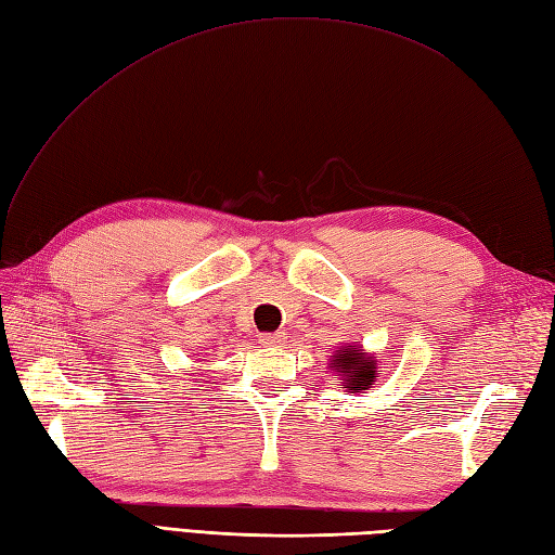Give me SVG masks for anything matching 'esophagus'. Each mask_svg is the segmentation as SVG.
<instances>
[{"instance_id": "esophagus-1", "label": "esophagus", "mask_w": 555, "mask_h": 555, "mask_svg": "<svg viewBox=\"0 0 555 555\" xmlns=\"http://www.w3.org/2000/svg\"><path fill=\"white\" fill-rule=\"evenodd\" d=\"M283 343H286V333H264V335H260L262 347H279Z\"/></svg>"}]
</instances>
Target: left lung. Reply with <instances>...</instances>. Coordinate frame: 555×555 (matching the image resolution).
Listing matches in <instances>:
<instances>
[{"mask_svg": "<svg viewBox=\"0 0 555 555\" xmlns=\"http://www.w3.org/2000/svg\"><path fill=\"white\" fill-rule=\"evenodd\" d=\"M335 373H343V389L349 393H363L379 375L373 357H365L363 349H339L331 363Z\"/></svg>", "mask_w": 555, "mask_h": 555, "instance_id": "8db88e82", "label": "left lung"}]
</instances>
